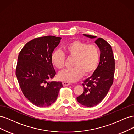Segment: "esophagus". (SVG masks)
Masks as SVG:
<instances>
[{
    "instance_id": "34e87169",
    "label": "esophagus",
    "mask_w": 134,
    "mask_h": 134,
    "mask_svg": "<svg viewBox=\"0 0 134 134\" xmlns=\"http://www.w3.org/2000/svg\"><path fill=\"white\" fill-rule=\"evenodd\" d=\"M63 84L64 86L66 87V86H69V85H70V83L69 82H66V81H65V82H63Z\"/></svg>"
}]
</instances>
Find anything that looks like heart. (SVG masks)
Listing matches in <instances>:
<instances>
[{
	"instance_id": "1",
	"label": "heart",
	"mask_w": 134,
	"mask_h": 134,
	"mask_svg": "<svg viewBox=\"0 0 134 134\" xmlns=\"http://www.w3.org/2000/svg\"><path fill=\"white\" fill-rule=\"evenodd\" d=\"M63 49L69 58H74L72 64L73 68L60 72V79L75 82L83 74L89 75L94 71L99 60V49L95 44H87L79 40H75L65 44ZM51 61L56 68L62 69L65 65V55L61 50H55L51 55Z\"/></svg>"
}]
</instances>
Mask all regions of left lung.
I'll list each match as a JSON object with an SVG mask.
<instances>
[{
	"label": "left lung",
	"instance_id": "left-lung-1",
	"mask_svg": "<svg viewBox=\"0 0 134 134\" xmlns=\"http://www.w3.org/2000/svg\"><path fill=\"white\" fill-rule=\"evenodd\" d=\"M84 35L91 38L96 37L91 35ZM95 43L100 51L99 65L90 78L84 81V92L76 97L79 103L90 107L99 104L106 96L113 82L115 69L111 46L101 38L97 39Z\"/></svg>",
	"mask_w": 134,
	"mask_h": 134
}]
</instances>
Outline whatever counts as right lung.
Returning <instances> with one entry per match:
<instances>
[{
	"label": "right lung",
	"instance_id": "add662e5",
	"mask_svg": "<svg viewBox=\"0 0 134 134\" xmlns=\"http://www.w3.org/2000/svg\"><path fill=\"white\" fill-rule=\"evenodd\" d=\"M60 40L54 36L34 38L19 54L15 70L19 85L26 98L37 107L55 102L63 87L62 82L48 81L56 74L51 55Z\"/></svg>",
	"mask_w": 134,
	"mask_h": 134
}]
</instances>
